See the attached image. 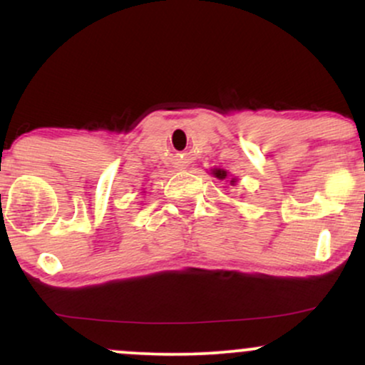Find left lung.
<instances>
[{"label": "left lung", "instance_id": "8db88e82", "mask_svg": "<svg viewBox=\"0 0 365 365\" xmlns=\"http://www.w3.org/2000/svg\"><path fill=\"white\" fill-rule=\"evenodd\" d=\"M211 175L215 178L221 180V182H228L230 185H233V187H235L237 182H238L237 177H232V175H230V171H226L223 168H212L211 170Z\"/></svg>", "mask_w": 365, "mask_h": 365}]
</instances>
